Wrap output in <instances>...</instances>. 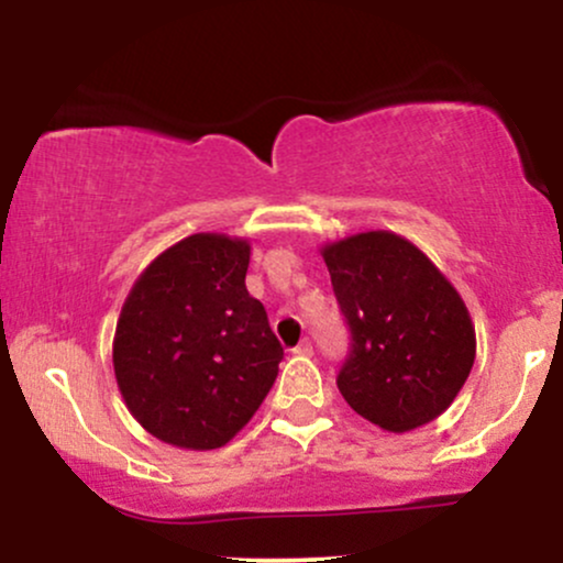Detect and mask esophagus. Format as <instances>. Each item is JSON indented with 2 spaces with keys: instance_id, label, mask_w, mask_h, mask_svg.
Returning a JSON list of instances; mask_svg holds the SVG:
<instances>
[{
  "instance_id": "1",
  "label": "esophagus",
  "mask_w": 563,
  "mask_h": 563,
  "mask_svg": "<svg viewBox=\"0 0 563 563\" xmlns=\"http://www.w3.org/2000/svg\"><path fill=\"white\" fill-rule=\"evenodd\" d=\"M294 354H301V357H309V354H312V341H309V339H303L301 344L294 349Z\"/></svg>"
}]
</instances>
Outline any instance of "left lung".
Segmentation results:
<instances>
[{
  "mask_svg": "<svg viewBox=\"0 0 563 563\" xmlns=\"http://www.w3.org/2000/svg\"><path fill=\"white\" fill-rule=\"evenodd\" d=\"M352 331L339 391L391 434L442 416L466 384L476 333L455 286L407 238L367 230L320 249Z\"/></svg>",
  "mask_w": 563,
  "mask_h": 563,
  "instance_id": "obj_1",
  "label": "left lung"
}]
</instances>
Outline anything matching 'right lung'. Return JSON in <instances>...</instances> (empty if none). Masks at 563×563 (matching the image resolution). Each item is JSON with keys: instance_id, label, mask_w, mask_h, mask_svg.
Instances as JSON below:
<instances>
[{"instance_id": "1", "label": "right lung", "mask_w": 563, "mask_h": 563, "mask_svg": "<svg viewBox=\"0 0 563 563\" xmlns=\"http://www.w3.org/2000/svg\"><path fill=\"white\" fill-rule=\"evenodd\" d=\"M251 243L196 232L142 269L113 335L121 397L147 434L224 448L273 389L283 346L245 288Z\"/></svg>"}]
</instances>
